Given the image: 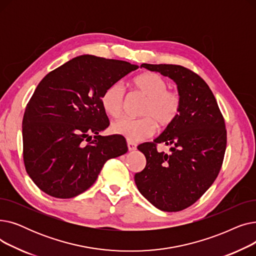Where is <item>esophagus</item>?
<instances>
[{"instance_id":"esophagus-1","label":"esophagus","mask_w":256,"mask_h":256,"mask_svg":"<svg viewBox=\"0 0 256 256\" xmlns=\"http://www.w3.org/2000/svg\"><path fill=\"white\" fill-rule=\"evenodd\" d=\"M128 148L130 152L132 150H137V144L135 142H132V141H128Z\"/></svg>"}]
</instances>
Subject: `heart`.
<instances>
[{
    "label": "heart",
    "mask_w": 256,
    "mask_h": 256,
    "mask_svg": "<svg viewBox=\"0 0 256 256\" xmlns=\"http://www.w3.org/2000/svg\"><path fill=\"white\" fill-rule=\"evenodd\" d=\"M132 87L145 98L140 115L142 118H121L112 124L114 134L130 141L150 137L156 128H167L178 118L182 98L178 90L169 89L167 80L154 72H144L132 80ZM126 90L120 83L106 87L100 96L102 110L111 117H119L124 111Z\"/></svg>",
    "instance_id": "heart-1"
}]
</instances>
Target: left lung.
<instances>
[{
    "label": "left lung",
    "instance_id": "obj_1",
    "mask_svg": "<svg viewBox=\"0 0 256 256\" xmlns=\"http://www.w3.org/2000/svg\"><path fill=\"white\" fill-rule=\"evenodd\" d=\"M141 67L173 80L182 106L171 126L138 146L146 166L135 174V182L156 208L178 212L195 204L218 176L227 142L224 118L208 85L194 72L174 64ZM158 142L170 144L172 152L158 153Z\"/></svg>",
    "mask_w": 256,
    "mask_h": 256
}]
</instances>
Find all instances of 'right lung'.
Here are the masks:
<instances>
[{"label": "right lung", "instance_id": "1", "mask_svg": "<svg viewBox=\"0 0 256 256\" xmlns=\"http://www.w3.org/2000/svg\"><path fill=\"white\" fill-rule=\"evenodd\" d=\"M138 67L83 55L42 80L22 118L24 163L40 190L55 198L78 196L96 182L108 160L128 152L124 137L100 135L110 124L100 96Z\"/></svg>", "mask_w": 256, "mask_h": 256}]
</instances>
